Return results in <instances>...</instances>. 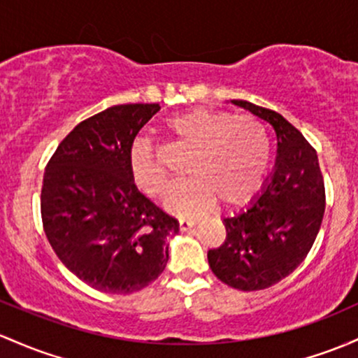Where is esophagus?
Masks as SVG:
<instances>
[{
    "label": "esophagus",
    "mask_w": 358,
    "mask_h": 358,
    "mask_svg": "<svg viewBox=\"0 0 358 358\" xmlns=\"http://www.w3.org/2000/svg\"><path fill=\"white\" fill-rule=\"evenodd\" d=\"M195 226V221H190V219H180L178 221V227L182 233H185V231L192 229V227Z\"/></svg>",
    "instance_id": "obj_1"
}]
</instances>
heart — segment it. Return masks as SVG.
I'll use <instances>...</instances> for the list:
<instances>
[{"label":"heart","instance_id":"1","mask_svg":"<svg viewBox=\"0 0 358 358\" xmlns=\"http://www.w3.org/2000/svg\"><path fill=\"white\" fill-rule=\"evenodd\" d=\"M164 132L176 146L190 149L183 164L188 178L166 197L170 210L195 215L209 209L215 199L226 207L241 206L262 187L270 164V141L262 122L253 117L192 108L164 120ZM129 170L144 194H164L168 175L151 141L132 144Z\"/></svg>","mask_w":358,"mask_h":358}]
</instances>
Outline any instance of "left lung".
<instances>
[{
    "label": "left lung",
    "instance_id": "8db88e82",
    "mask_svg": "<svg viewBox=\"0 0 358 358\" xmlns=\"http://www.w3.org/2000/svg\"><path fill=\"white\" fill-rule=\"evenodd\" d=\"M231 103L272 125L277 158L250 206L222 219L226 239L209 250L207 260L229 287L262 290L292 273L308 257L323 221L324 180L314 148L280 113L245 100Z\"/></svg>",
    "mask_w": 358,
    "mask_h": 358
}]
</instances>
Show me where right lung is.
Listing matches in <instances>:
<instances>
[{"label":"right lung","mask_w":358,"mask_h":358,"mask_svg":"<svg viewBox=\"0 0 358 358\" xmlns=\"http://www.w3.org/2000/svg\"><path fill=\"white\" fill-rule=\"evenodd\" d=\"M161 107L115 105L76 125L47 163L41 194L45 236L59 260L90 287L132 294L168 262L178 221L137 190L129 152Z\"/></svg>","instance_id":"1"}]
</instances>
